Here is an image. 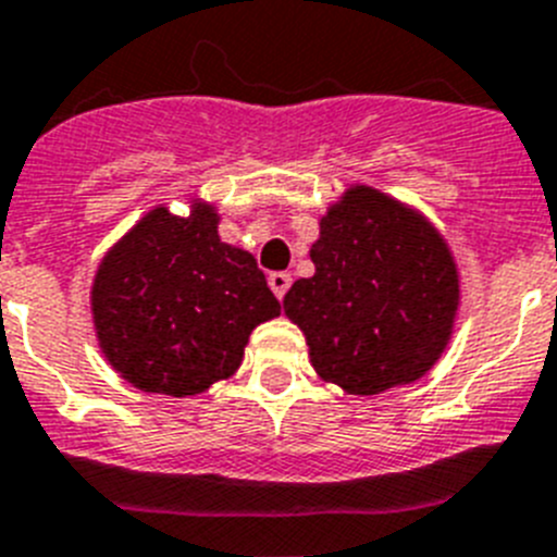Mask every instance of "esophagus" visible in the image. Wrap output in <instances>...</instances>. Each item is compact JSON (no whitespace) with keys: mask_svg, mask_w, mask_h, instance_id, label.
I'll use <instances>...</instances> for the list:
<instances>
[{"mask_svg":"<svg viewBox=\"0 0 557 557\" xmlns=\"http://www.w3.org/2000/svg\"><path fill=\"white\" fill-rule=\"evenodd\" d=\"M269 285H272L274 297L283 299L285 292L292 288V274H288V272H272V274H269Z\"/></svg>","mask_w":557,"mask_h":557,"instance_id":"obj_1","label":"esophagus"}]
</instances>
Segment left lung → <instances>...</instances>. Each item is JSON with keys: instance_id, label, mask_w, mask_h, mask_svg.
<instances>
[{"instance_id": "left-lung-1", "label": "left lung", "mask_w": 557, "mask_h": 557, "mask_svg": "<svg viewBox=\"0 0 557 557\" xmlns=\"http://www.w3.org/2000/svg\"><path fill=\"white\" fill-rule=\"evenodd\" d=\"M313 277L283 299L306 333L317 375L350 395L412 384L437 364L454 333L459 272L423 212L352 185L319 219Z\"/></svg>"}]
</instances>
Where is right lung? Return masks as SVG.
I'll return each mask as SVG.
<instances>
[{
  "instance_id": "right-lung-1",
  "label": "right lung",
  "mask_w": 557,
  "mask_h": 557,
  "mask_svg": "<svg viewBox=\"0 0 557 557\" xmlns=\"http://www.w3.org/2000/svg\"><path fill=\"white\" fill-rule=\"evenodd\" d=\"M219 210L145 212L100 260L91 322L106 361L143 393L187 398L230 379L280 302L249 251L219 238Z\"/></svg>"
}]
</instances>
